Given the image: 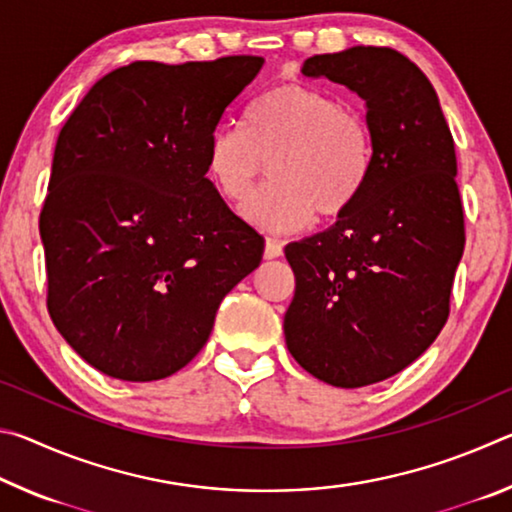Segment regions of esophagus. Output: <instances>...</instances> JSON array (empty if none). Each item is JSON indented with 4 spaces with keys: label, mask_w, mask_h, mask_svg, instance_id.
<instances>
[{
    "label": "esophagus",
    "mask_w": 512,
    "mask_h": 512,
    "mask_svg": "<svg viewBox=\"0 0 512 512\" xmlns=\"http://www.w3.org/2000/svg\"><path fill=\"white\" fill-rule=\"evenodd\" d=\"M264 257H266V259H277V257H282V241H277V239H266Z\"/></svg>",
    "instance_id": "34e87169"
}]
</instances>
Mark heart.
I'll use <instances>...</instances> for the list:
<instances>
[{
    "label": "heart",
    "mask_w": 512,
    "mask_h": 512,
    "mask_svg": "<svg viewBox=\"0 0 512 512\" xmlns=\"http://www.w3.org/2000/svg\"><path fill=\"white\" fill-rule=\"evenodd\" d=\"M268 162V178L241 214L259 228L296 232L314 219H339L357 203L372 169V137L336 94L280 83L253 101L246 126L207 137L205 167L228 201H244Z\"/></svg>",
    "instance_id": "heart-1"
}]
</instances>
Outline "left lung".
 <instances>
[{
  "label": "left lung",
  "instance_id": "1",
  "mask_svg": "<svg viewBox=\"0 0 512 512\" xmlns=\"http://www.w3.org/2000/svg\"><path fill=\"white\" fill-rule=\"evenodd\" d=\"M302 74L366 103L372 169L336 223L284 248V339L320 381L361 388L411 366L449 316L465 246L454 140L427 76L391 47L311 56Z\"/></svg>",
  "mask_w": 512,
  "mask_h": 512
}]
</instances>
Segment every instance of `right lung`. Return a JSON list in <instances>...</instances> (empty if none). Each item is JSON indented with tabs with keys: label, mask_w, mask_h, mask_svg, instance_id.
<instances>
[{
	"label": "right lung",
	"mask_w": 512,
	"mask_h": 512,
	"mask_svg": "<svg viewBox=\"0 0 512 512\" xmlns=\"http://www.w3.org/2000/svg\"><path fill=\"white\" fill-rule=\"evenodd\" d=\"M264 58L137 60L92 85L58 135L40 237L49 316L92 368L155 381L210 339L264 237L207 178V137Z\"/></svg>",
	"instance_id": "1"
}]
</instances>
